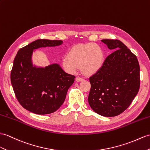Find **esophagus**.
Wrapping results in <instances>:
<instances>
[{"label": "esophagus", "instance_id": "1", "mask_svg": "<svg viewBox=\"0 0 150 150\" xmlns=\"http://www.w3.org/2000/svg\"><path fill=\"white\" fill-rule=\"evenodd\" d=\"M84 79L83 78H81V77H77L76 78V81H78V82H79V81H83Z\"/></svg>", "mask_w": 150, "mask_h": 150}]
</instances>
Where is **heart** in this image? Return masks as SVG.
<instances>
[{"label": "heart", "instance_id": "obj_1", "mask_svg": "<svg viewBox=\"0 0 150 150\" xmlns=\"http://www.w3.org/2000/svg\"><path fill=\"white\" fill-rule=\"evenodd\" d=\"M104 52L103 48L96 43L89 42L72 46L67 55L62 58L63 67L67 72L74 74L79 67L86 74H93L103 67Z\"/></svg>", "mask_w": 150, "mask_h": 150}]
</instances>
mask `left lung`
<instances>
[{
  "label": "left lung",
  "mask_w": 150,
  "mask_h": 150,
  "mask_svg": "<svg viewBox=\"0 0 150 150\" xmlns=\"http://www.w3.org/2000/svg\"><path fill=\"white\" fill-rule=\"evenodd\" d=\"M101 41L114 51L89 80L88 103L97 114L112 117L129 108L140 86V67L136 56L119 40Z\"/></svg>",
  "instance_id": "obj_1"
}]
</instances>
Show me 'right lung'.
<instances>
[{
	"instance_id": "add662e5",
	"label": "right lung",
	"mask_w": 150,
	"mask_h": 150,
	"mask_svg": "<svg viewBox=\"0 0 150 150\" xmlns=\"http://www.w3.org/2000/svg\"><path fill=\"white\" fill-rule=\"evenodd\" d=\"M62 41L38 39L18 51L11 72V82L20 104L38 115H47L59 108L75 76L65 72L58 64L43 67L33 65L34 52L40 47L60 46Z\"/></svg>"
}]
</instances>
